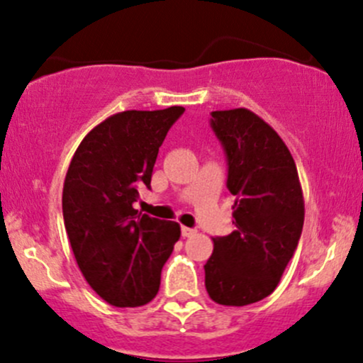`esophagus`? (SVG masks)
Here are the masks:
<instances>
[{"instance_id": "34e87169", "label": "esophagus", "mask_w": 363, "mask_h": 363, "mask_svg": "<svg viewBox=\"0 0 363 363\" xmlns=\"http://www.w3.org/2000/svg\"><path fill=\"white\" fill-rule=\"evenodd\" d=\"M196 233H197L196 228L182 227V235H183V237H192V235H196Z\"/></svg>"}]
</instances>
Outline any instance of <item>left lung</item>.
I'll use <instances>...</instances> for the list:
<instances>
[{"label": "left lung", "instance_id": "left-lung-1", "mask_svg": "<svg viewBox=\"0 0 363 363\" xmlns=\"http://www.w3.org/2000/svg\"><path fill=\"white\" fill-rule=\"evenodd\" d=\"M211 116L227 154L235 230L213 239L206 291L218 305L245 306L279 286L301 237L305 201L294 159L270 124L249 108Z\"/></svg>", "mask_w": 363, "mask_h": 363}]
</instances>
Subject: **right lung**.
Instances as JSON below:
<instances>
[{"label": "right lung", "mask_w": 363, "mask_h": 363, "mask_svg": "<svg viewBox=\"0 0 363 363\" xmlns=\"http://www.w3.org/2000/svg\"><path fill=\"white\" fill-rule=\"evenodd\" d=\"M183 107L124 111L93 128L77 147L62 192L69 240L91 289L112 306H142L161 286V270L180 239L177 221L138 213L159 147Z\"/></svg>", "instance_id": "1"}]
</instances>
